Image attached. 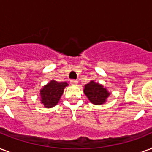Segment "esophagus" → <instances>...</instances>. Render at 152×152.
<instances>
[{"label":"esophagus","mask_w":152,"mask_h":152,"mask_svg":"<svg viewBox=\"0 0 152 152\" xmlns=\"http://www.w3.org/2000/svg\"><path fill=\"white\" fill-rule=\"evenodd\" d=\"M70 83H71V84L75 85V84H76V83H78V80H70Z\"/></svg>","instance_id":"obj_1"}]
</instances>
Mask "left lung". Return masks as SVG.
I'll list each match as a JSON object with an SVG mask.
<instances>
[{"label":"left lung","instance_id":"8db88e82","mask_svg":"<svg viewBox=\"0 0 152 152\" xmlns=\"http://www.w3.org/2000/svg\"><path fill=\"white\" fill-rule=\"evenodd\" d=\"M83 91L90 102L95 105L103 104L110 95V93L106 91V88H103V86L95 83L93 80L86 84Z\"/></svg>","mask_w":152,"mask_h":152}]
</instances>
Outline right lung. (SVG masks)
Wrapping results in <instances>:
<instances>
[{"label": "right lung", "instance_id": "right-lung-1", "mask_svg": "<svg viewBox=\"0 0 152 152\" xmlns=\"http://www.w3.org/2000/svg\"><path fill=\"white\" fill-rule=\"evenodd\" d=\"M68 85L69 84L66 82L59 83L55 80H51L47 85L44 86L40 91L42 103H43L46 108H50L57 105L64 92V88Z\"/></svg>", "mask_w": 152, "mask_h": 152}]
</instances>
